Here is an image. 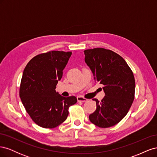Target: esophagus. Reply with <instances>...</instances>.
<instances>
[{
  "label": "esophagus",
  "instance_id": "obj_1",
  "mask_svg": "<svg viewBox=\"0 0 157 157\" xmlns=\"http://www.w3.org/2000/svg\"><path fill=\"white\" fill-rule=\"evenodd\" d=\"M77 101L78 102H86V101H87V99L84 98L82 96H78L77 97Z\"/></svg>",
  "mask_w": 157,
  "mask_h": 157
}]
</instances>
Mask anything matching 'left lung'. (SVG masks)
Instances as JSON below:
<instances>
[{"mask_svg": "<svg viewBox=\"0 0 157 157\" xmlns=\"http://www.w3.org/2000/svg\"><path fill=\"white\" fill-rule=\"evenodd\" d=\"M85 62L96 82L103 85L105 97L96 102V110L89 119L100 128L115 126L124 118L134 99L135 79L131 69L121 56L98 48L84 51Z\"/></svg>", "mask_w": 157, "mask_h": 157, "instance_id": "left-lung-1", "label": "left lung"}]
</instances>
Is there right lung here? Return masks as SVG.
<instances>
[{
  "label": "right lung",
  "mask_w": 157,
  "mask_h": 157,
  "mask_svg": "<svg viewBox=\"0 0 157 157\" xmlns=\"http://www.w3.org/2000/svg\"><path fill=\"white\" fill-rule=\"evenodd\" d=\"M72 52L51 51L31 59L23 71L20 97L25 110L37 125L56 128L67 119L75 96L63 97L56 91Z\"/></svg>",
  "instance_id": "add662e5"
}]
</instances>
